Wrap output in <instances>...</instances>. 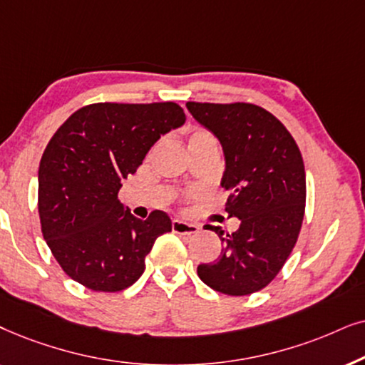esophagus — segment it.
Here are the masks:
<instances>
[{"label":"esophagus","instance_id":"1","mask_svg":"<svg viewBox=\"0 0 365 365\" xmlns=\"http://www.w3.org/2000/svg\"><path fill=\"white\" fill-rule=\"evenodd\" d=\"M172 230L173 233H180V235H193L200 230V227L195 225V223H188L183 220H173L172 222Z\"/></svg>","mask_w":365,"mask_h":365}]
</instances>
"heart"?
I'll return each mask as SVG.
<instances>
[{
	"instance_id": "1",
	"label": "heart",
	"mask_w": 365,
	"mask_h": 365,
	"mask_svg": "<svg viewBox=\"0 0 365 365\" xmlns=\"http://www.w3.org/2000/svg\"><path fill=\"white\" fill-rule=\"evenodd\" d=\"M207 142H215V138H213V135L210 132H207V130L203 128H193L190 135H188V147Z\"/></svg>"
}]
</instances>
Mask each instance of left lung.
Wrapping results in <instances>:
<instances>
[{
  "mask_svg": "<svg viewBox=\"0 0 365 365\" xmlns=\"http://www.w3.org/2000/svg\"><path fill=\"white\" fill-rule=\"evenodd\" d=\"M187 108L220 140L225 153V212L235 232L207 225L220 237V255L197 267L208 287L227 295L259 292L282 270L297 244L305 212L302 153L274 115L252 103H198Z\"/></svg>",
  "mask_w": 365,
  "mask_h": 365,
  "instance_id": "left-lung-1",
  "label": "left lung"
}]
</instances>
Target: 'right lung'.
Masks as SVG:
<instances>
[{
  "label": "right lung",
  "instance_id": "1",
  "mask_svg": "<svg viewBox=\"0 0 365 365\" xmlns=\"http://www.w3.org/2000/svg\"><path fill=\"white\" fill-rule=\"evenodd\" d=\"M183 123V108L173 101H105L76 110L48 142L38 170L41 232L78 284L120 292L143 274L145 257L172 220L162 210L140 220L118 192L153 143Z\"/></svg>",
  "mask_w": 365,
  "mask_h": 365
}]
</instances>
